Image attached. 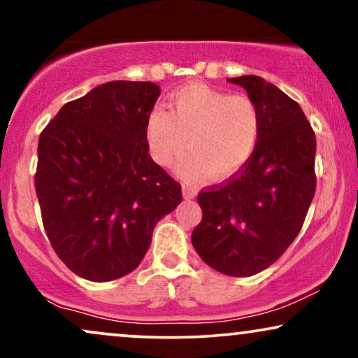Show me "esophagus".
I'll return each instance as SVG.
<instances>
[{"instance_id":"34e87169","label":"esophagus","mask_w":358,"mask_h":358,"mask_svg":"<svg viewBox=\"0 0 358 358\" xmlns=\"http://www.w3.org/2000/svg\"><path fill=\"white\" fill-rule=\"evenodd\" d=\"M182 189H183V196L187 198V200H188V198L196 196V188L192 187V185H183Z\"/></svg>"}]
</instances>
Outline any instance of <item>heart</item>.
Returning <instances> with one entry per match:
<instances>
[{"mask_svg": "<svg viewBox=\"0 0 358 358\" xmlns=\"http://www.w3.org/2000/svg\"><path fill=\"white\" fill-rule=\"evenodd\" d=\"M261 130V117L252 99L189 84L170 96V112L152 108L145 134L152 158L169 166L185 150L180 162L185 178L211 173L228 178L239 171L255 152Z\"/></svg>", "mask_w": 358, "mask_h": 358, "instance_id": "1", "label": "heart"}]
</instances>
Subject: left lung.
Segmentation results:
<instances>
[{"instance_id": "1", "label": "left lung", "mask_w": 358, "mask_h": 358, "mask_svg": "<svg viewBox=\"0 0 358 358\" xmlns=\"http://www.w3.org/2000/svg\"><path fill=\"white\" fill-rule=\"evenodd\" d=\"M246 89L261 117L250 160L198 194L203 218L192 243L226 275L261 273L299 234L315 193V134L299 103L257 76L228 79Z\"/></svg>"}]
</instances>
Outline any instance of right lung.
I'll return each mask as SVG.
<instances>
[{"instance_id":"right-lung-1","label":"right lung","mask_w":358,"mask_h":358,"mask_svg":"<svg viewBox=\"0 0 358 358\" xmlns=\"http://www.w3.org/2000/svg\"><path fill=\"white\" fill-rule=\"evenodd\" d=\"M160 87L112 80L67 102L39 135L34 187L52 250L72 273L106 282L132 273L182 187L148 155Z\"/></svg>"}]
</instances>
